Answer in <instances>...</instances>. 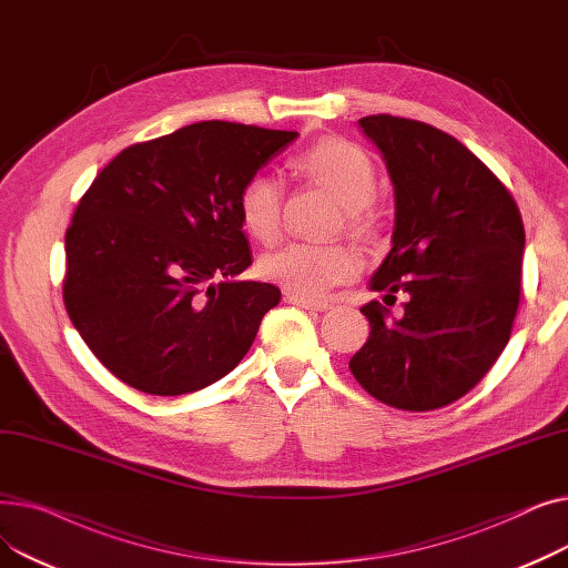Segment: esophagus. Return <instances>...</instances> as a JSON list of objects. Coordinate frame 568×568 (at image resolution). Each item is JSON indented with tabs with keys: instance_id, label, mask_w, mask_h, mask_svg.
Segmentation results:
<instances>
[{
	"instance_id": "obj_1",
	"label": "esophagus",
	"mask_w": 568,
	"mask_h": 568,
	"mask_svg": "<svg viewBox=\"0 0 568 568\" xmlns=\"http://www.w3.org/2000/svg\"><path fill=\"white\" fill-rule=\"evenodd\" d=\"M285 302H287V304H292V306L306 308V311H326V308H332V304H329V302L311 300V296H302V294H294V292H287V294H285Z\"/></svg>"
}]
</instances>
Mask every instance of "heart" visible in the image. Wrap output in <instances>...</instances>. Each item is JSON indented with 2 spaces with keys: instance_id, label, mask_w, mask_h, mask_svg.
I'll list each match as a JSON object with an SVG mask.
<instances>
[{
  "instance_id": "obj_1",
  "label": "heart",
  "mask_w": 568,
  "mask_h": 568,
  "mask_svg": "<svg viewBox=\"0 0 568 568\" xmlns=\"http://www.w3.org/2000/svg\"><path fill=\"white\" fill-rule=\"evenodd\" d=\"M292 170L329 186L343 202L345 219L356 230L371 227L368 204L379 191V174L371 156L343 140L317 142L292 159ZM283 184L281 179L255 172L236 193V219L255 242L268 244L281 232ZM362 266V255L349 244L290 242L260 257L257 272L272 283L302 296H322L334 285L349 281Z\"/></svg>"
}]
</instances>
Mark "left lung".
<instances>
[{
  "instance_id": "left-lung-1",
  "label": "left lung",
  "mask_w": 568,
  "mask_h": 568,
  "mask_svg": "<svg viewBox=\"0 0 568 568\" xmlns=\"http://www.w3.org/2000/svg\"><path fill=\"white\" fill-rule=\"evenodd\" d=\"M396 189L394 248L371 278L366 345L354 379L379 403L430 412L471 392L511 338L520 304L525 227L497 174L454 135L416 119L371 114ZM404 294V311L388 308Z\"/></svg>"
}]
</instances>
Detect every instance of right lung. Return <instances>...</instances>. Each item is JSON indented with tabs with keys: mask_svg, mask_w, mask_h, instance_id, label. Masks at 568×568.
Returning a JSON list of instances; mask_svg holds the SVG:
<instances>
[{
	"mask_svg": "<svg viewBox=\"0 0 568 568\" xmlns=\"http://www.w3.org/2000/svg\"><path fill=\"white\" fill-rule=\"evenodd\" d=\"M300 133L197 122L116 154L67 230L64 306L129 386L182 396L225 377L281 302L251 266L236 193Z\"/></svg>",
	"mask_w": 568,
	"mask_h": 568,
	"instance_id": "right-lung-1",
	"label": "right lung"
}]
</instances>
